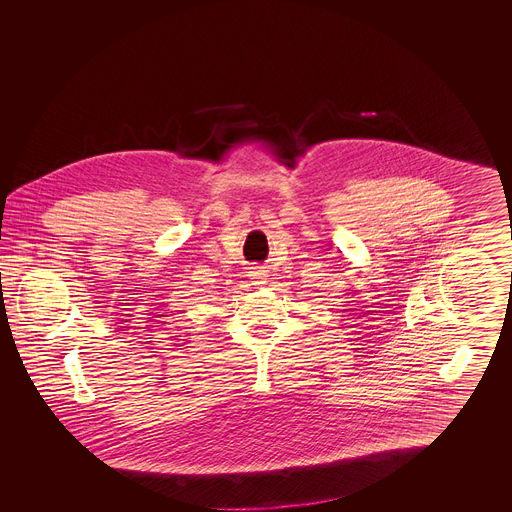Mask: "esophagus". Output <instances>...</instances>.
Instances as JSON below:
<instances>
[{"instance_id": "esophagus-1", "label": "esophagus", "mask_w": 512, "mask_h": 512, "mask_svg": "<svg viewBox=\"0 0 512 512\" xmlns=\"http://www.w3.org/2000/svg\"><path fill=\"white\" fill-rule=\"evenodd\" d=\"M247 276L253 284H265V278H267V270L265 267H259V265H253V267H247Z\"/></svg>"}]
</instances>
